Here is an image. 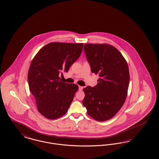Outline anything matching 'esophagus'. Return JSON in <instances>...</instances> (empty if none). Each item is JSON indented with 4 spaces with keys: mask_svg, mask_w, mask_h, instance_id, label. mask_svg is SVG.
Here are the masks:
<instances>
[{
    "mask_svg": "<svg viewBox=\"0 0 159 159\" xmlns=\"http://www.w3.org/2000/svg\"><path fill=\"white\" fill-rule=\"evenodd\" d=\"M84 87L83 86H79V91H82Z\"/></svg>",
    "mask_w": 159,
    "mask_h": 159,
    "instance_id": "esophagus-1",
    "label": "esophagus"
}]
</instances>
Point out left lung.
Here are the masks:
<instances>
[{"label":"left lung","mask_w":159,"mask_h":159,"mask_svg":"<svg viewBox=\"0 0 159 159\" xmlns=\"http://www.w3.org/2000/svg\"><path fill=\"white\" fill-rule=\"evenodd\" d=\"M84 53L97 84L84 89L82 101L88 114L98 121L110 120L127 97L130 75L127 63L115 47L106 44H85Z\"/></svg>","instance_id":"obj_1"}]
</instances>
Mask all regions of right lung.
Here are the masks:
<instances>
[{"instance_id": "add662e5", "label": "right lung", "mask_w": 159, "mask_h": 159, "mask_svg": "<svg viewBox=\"0 0 159 159\" xmlns=\"http://www.w3.org/2000/svg\"><path fill=\"white\" fill-rule=\"evenodd\" d=\"M83 43H50L42 47L29 70V90L38 111L47 119L55 120L67 112L78 90L77 84L63 82L60 75L68 72L80 57Z\"/></svg>"}]
</instances>
